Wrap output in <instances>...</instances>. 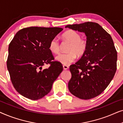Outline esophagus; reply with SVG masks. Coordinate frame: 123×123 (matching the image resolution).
<instances>
[{"mask_svg": "<svg viewBox=\"0 0 123 123\" xmlns=\"http://www.w3.org/2000/svg\"><path fill=\"white\" fill-rule=\"evenodd\" d=\"M69 68V67L68 65H63V69H68Z\"/></svg>", "mask_w": 123, "mask_h": 123, "instance_id": "34e87169", "label": "esophagus"}]
</instances>
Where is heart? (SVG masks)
<instances>
[{
    "label": "heart",
    "mask_w": 123,
    "mask_h": 123,
    "mask_svg": "<svg viewBox=\"0 0 123 123\" xmlns=\"http://www.w3.org/2000/svg\"><path fill=\"white\" fill-rule=\"evenodd\" d=\"M63 37L70 43L68 48V53H62L57 55L56 60L64 65H69L74 62L77 58L81 56L86 53L88 48V42L86 38H80V35L74 30H69L63 35ZM49 50L53 53L59 52L60 44L57 38H54L49 43Z\"/></svg>",
    "instance_id": "obj_1"
}]
</instances>
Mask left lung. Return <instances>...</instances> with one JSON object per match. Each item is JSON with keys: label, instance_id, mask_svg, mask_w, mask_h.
Segmentation results:
<instances>
[{"label": "left lung", "instance_id": "obj_1", "mask_svg": "<svg viewBox=\"0 0 123 123\" xmlns=\"http://www.w3.org/2000/svg\"><path fill=\"white\" fill-rule=\"evenodd\" d=\"M84 32L88 48L80 59L70 66L68 88L72 95L89 100L100 95L111 81L117 67V51L110 35L100 25L87 22L67 25Z\"/></svg>", "mask_w": 123, "mask_h": 123}]
</instances>
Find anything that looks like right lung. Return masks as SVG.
<instances>
[{"mask_svg":"<svg viewBox=\"0 0 123 123\" xmlns=\"http://www.w3.org/2000/svg\"><path fill=\"white\" fill-rule=\"evenodd\" d=\"M63 29L30 27L20 30L9 45L6 65L11 82L19 94L32 100L44 97L63 71V65L54 61L50 42ZM49 63L50 67H42Z\"/></svg>","mask_w":123,"mask_h":123,"instance_id":"add662e5","label":"right lung"}]
</instances>
